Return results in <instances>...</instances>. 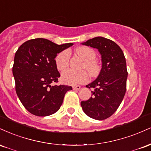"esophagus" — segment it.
Listing matches in <instances>:
<instances>
[{"label": "esophagus", "instance_id": "obj_1", "mask_svg": "<svg viewBox=\"0 0 151 151\" xmlns=\"http://www.w3.org/2000/svg\"><path fill=\"white\" fill-rule=\"evenodd\" d=\"M72 88H73V89H74V90H79V89H81V86H79V85L73 86H72Z\"/></svg>", "mask_w": 151, "mask_h": 151}]
</instances>
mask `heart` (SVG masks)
<instances>
[{"label":"heart","instance_id":"b5f03b06","mask_svg":"<svg viewBox=\"0 0 151 151\" xmlns=\"http://www.w3.org/2000/svg\"><path fill=\"white\" fill-rule=\"evenodd\" d=\"M75 52L79 57L84 61L83 68H85L89 72L90 76L96 77L100 72L99 64L94 59L96 53L91 48L86 46L78 47L75 49ZM70 61V52L67 50L62 51L57 55L55 58V64L59 71L65 70L69 65ZM62 81L67 84L76 85L78 84H83L88 81L89 75L86 71H74L67 70L65 71L61 75Z\"/></svg>","mask_w":151,"mask_h":151}]
</instances>
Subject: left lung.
Listing matches in <instances>:
<instances>
[{
    "mask_svg": "<svg viewBox=\"0 0 151 151\" xmlns=\"http://www.w3.org/2000/svg\"><path fill=\"white\" fill-rule=\"evenodd\" d=\"M81 45L98 50L101 69L97 78L86 85L93 88L91 96L81 101L83 111L96 120H104L113 114L124 97L128 72L124 52L116 42L103 37L88 40Z\"/></svg>",
    "mask_w": 151,
    "mask_h": 151,
    "instance_id": "8db88e82",
    "label": "left lung"
}]
</instances>
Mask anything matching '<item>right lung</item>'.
<instances>
[{
  "instance_id": "1",
  "label": "right lung",
  "mask_w": 151,
  "mask_h": 151,
  "mask_svg": "<svg viewBox=\"0 0 151 151\" xmlns=\"http://www.w3.org/2000/svg\"><path fill=\"white\" fill-rule=\"evenodd\" d=\"M73 43L55 44L44 38L30 40L15 52L13 74L19 99L30 113L38 116L55 114L62 104L66 92L72 87L52 85L60 77L55 64L58 54Z\"/></svg>"
}]
</instances>
